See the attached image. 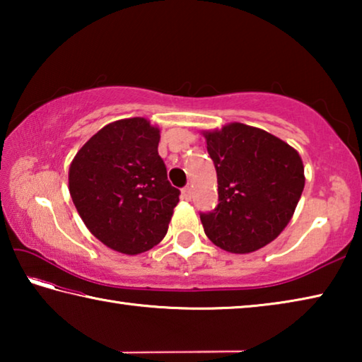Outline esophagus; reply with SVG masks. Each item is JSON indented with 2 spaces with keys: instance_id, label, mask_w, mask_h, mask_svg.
Returning <instances> with one entry per match:
<instances>
[{
  "instance_id": "obj_1",
  "label": "esophagus",
  "mask_w": 362,
  "mask_h": 362,
  "mask_svg": "<svg viewBox=\"0 0 362 362\" xmlns=\"http://www.w3.org/2000/svg\"><path fill=\"white\" fill-rule=\"evenodd\" d=\"M192 196H193V189H192V187H189V185L182 189V198L183 199L189 201V199H192Z\"/></svg>"
}]
</instances>
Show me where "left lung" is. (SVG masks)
Instances as JSON below:
<instances>
[{
    "label": "left lung",
    "instance_id": "1",
    "mask_svg": "<svg viewBox=\"0 0 362 362\" xmlns=\"http://www.w3.org/2000/svg\"><path fill=\"white\" fill-rule=\"evenodd\" d=\"M204 137L218 183L217 207L199 214L206 236L226 252H255L291 222L305 187L302 158L284 140L241 122Z\"/></svg>",
    "mask_w": 362,
    "mask_h": 362
}]
</instances>
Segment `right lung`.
<instances>
[{"label":"right lung","mask_w":362,"mask_h":362,"mask_svg":"<svg viewBox=\"0 0 362 362\" xmlns=\"http://www.w3.org/2000/svg\"><path fill=\"white\" fill-rule=\"evenodd\" d=\"M158 144L159 129L148 119H119L94 134L70 164L79 217L116 252H146L168 233L180 192L168 180Z\"/></svg>","instance_id":"obj_1"}]
</instances>
